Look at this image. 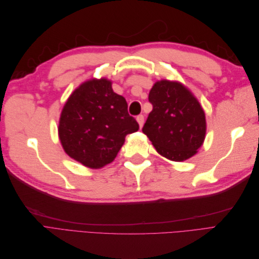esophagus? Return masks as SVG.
Returning <instances> with one entry per match:
<instances>
[{"mask_svg": "<svg viewBox=\"0 0 259 259\" xmlns=\"http://www.w3.org/2000/svg\"><path fill=\"white\" fill-rule=\"evenodd\" d=\"M136 120H137V122H138V124H139V126H140V127H143L144 122H145V117H144V115H143V114H139V115H137Z\"/></svg>", "mask_w": 259, "mask_h": 259, "instance_id": "esophagus-1", "label": "esophagus"}]
</instances>
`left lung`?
Here are the masks:
<instances>
[{"label": "left lung", "instance_id": "1", "mask_svg": "<svg viewBox=\"0 0 259 259\" xmlns=\"http://www.w3.org/2000/svg\"><path fill=\"white\" fill-rule=\"evenodd\" d=\"M152 111L143 127L155 150L182 162L197 153L205 138V113L192 93L178 82L162 80L149 93Z\"/></svg>", "mask_w": 259, "mask_h": 259}]
</instances>
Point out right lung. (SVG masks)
I'll list each match as a JSON object with an SVG mask.
<instances>
[{
	"label": "right lung",
	"mask_w": 259,
	"mask_h": 259,
	"mask_svg": "<svg viewBox=\"0 0 259 259\" xmlns=\"http://www.w3.org/2000/svg\"><path fill=\"white\" fill-rule=\"evenodd\" d=\"M139 125L127 112V103L107 79L86 81L62 109L58 134L66 153L84 166L100 168L111 163L125 136Z\"/></svg>",
	"instance_id": "add662e5"
}]
</instances>
